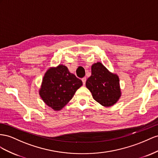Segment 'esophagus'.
<instances>
[{
	"label": "esophagus",
	"mask_w": 158,
	"mask_h": 158,
	"mask_svg": "<svg viewBox=\"0 0 158 158\" xmlns=\"http://www.w3.org/2000/svg\"><path fill=\"white\" fill-rule=\"evenodd\" d=\"M86 81H87L86 77H83V78H82V81H83V85H85V83H86Z\"/></svg>",
	"instance_id": "esophagus-1"
}]
</instances>
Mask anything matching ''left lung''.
<instances>
[{
	"mask_svg": "<svg viewBox=\"0 0 158 158\" xmlns=\"http://www.w3.org/2000/svg\"><path fill=\"white\" fill-rule=\"evenodd\" d=\"M86 87L94 100L106 107L114 105L121 96L118 76L110 73L101 62L92 65Z\"/></svg>",
	"mask_w": 158,
	"mask_h": 158,
	"instance_id": "1",
	"label": "left lung"
}]
</instances>
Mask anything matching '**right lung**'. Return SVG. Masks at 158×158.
I'll use <instances>...</instances> for the list:
<instances>
[{"instance_id":"right-lung-1","label":"right lung","mask_w":158,"mask_h":158,"mask_svg":"<svg viewBox=\"0 0 158 158\" xmlns=\"http://www.w3.org/2000/svg\"><path fill=\"white\" fill-rule=\"evenodd\" d=\"M82 85V81L71 73L66 66L59 65L45 73L39 93L48 106L54 110H60Z\"/></svg>"}]
</instances>
